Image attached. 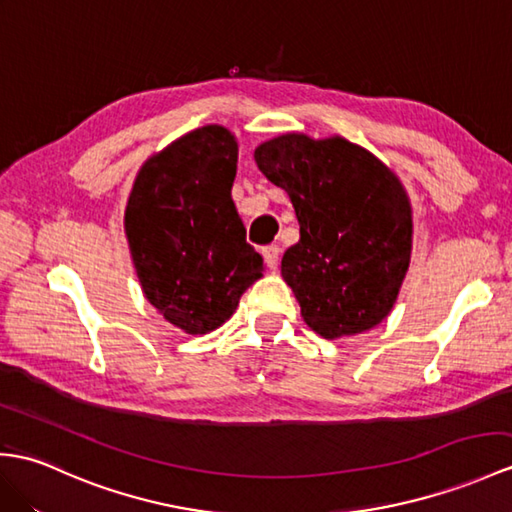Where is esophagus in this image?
Instances as JSON below:
<instances>
[{
  "label": "esophagus",
  "instance_id": "1",
  "mask_svg": "<svg viewBox=\"0 0 512 512\" xmlns=\"http://www.w3.org/2000/svg\"><path fill=\"white\" fill-rule=\"evenodd\" d=\"M261 255H264V259H266V266H268L270 270H275V268H277V264H279L281 248H279L277 244H270V246H266V248H264V251H261Z\"/></svg>",
  "mask_w": 512,
  "mask_h": 512
}]
</instances>
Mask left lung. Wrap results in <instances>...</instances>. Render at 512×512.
<instances>
[{"instance_id":"1","label":"left lung","mask_w":512,"mask_h":512,"mask_svg":"<svg viewBox=\"0 0 512 512\" xmlns=\"http://www.w3.org/2000/svg\"><path fill=\"white\" fill-rule=\"evenodd\" d=\"M255 163L299 218L301 240L285 251L281 277L305 323L327 340L382 323L412 253V209L399 178L342 137L281 135L255 150Z\"/></svg>"}]
</instances>
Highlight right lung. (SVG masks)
Returning a JSON list of instances; mask_svg holds the SVG:
<instances>
[{
  "mask_svg": "<svg viewBox=\"0 0 512 512\" xmlns=\"http://www.w3.org/2000/svg\"><path fill=\"white\" fill-rule=\"evenodd\" d=\"M237 141L209 124L141 165L124 229L146 299L185 334H209L264 275L231 198Z\"/></svg>",
  "mask_w": 512,
  "mask_h": 512,
  "instance_id": "1",
  "label": "right lung"
}]
</instances>
